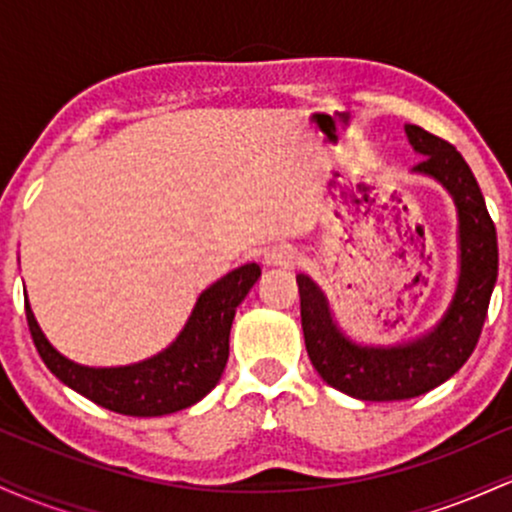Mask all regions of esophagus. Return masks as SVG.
Instances as JSON below:
<instances>
[{
  "label": "esophagus",
  "mask_w": 512,
  "mask_h": 512,
  "mask_svg": "<svg viewBox=\"0 0 512 512\" xmlns=\"http://www.w3.org/2000/svg\"><path fill=\"white\" fill-rule=\"evenodd\" d=\"M296 260H298L296 250L289 248V245H281V248H274L272 252H267L264 264L272 269H291L293 264H296Z\"/></svg>",
  "instance_id": "1"
}]
</instances>
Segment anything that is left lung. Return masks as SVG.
I'll list each match as a JSON object with an SVG mask.
<instances>
[{"label": "left lung", "instance_id": "obj_1", "mask_svg": "<svg viewBox=\"0 0 512 512\" xmlns=\"http://www.w3.org/2000/svg\"><path fill=\"white\" fill-rule=\"evenodd\" d=\"M404 132L411 149L424 156L411 173L440 182L457 209L460 272L443 317L409 342L358 344L337 325L320 286L308 274L296 276L310 361L327 385L363 402L419 397L450 380L479 342L498 279L496 226L460 151L416 125H404Z\"/></svg>", "mask_w": 512, "mask_h": 512}]
</instances>
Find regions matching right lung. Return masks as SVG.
Segmentation results:
<instances>
[{
  "mask_svg": "<svg viewBox=\"0 0 512 512\" xmlns=\"http://www.w3.org/2000/svg\"><path fill=\"white\" fill-rule=\"evenodd\" d=\"M260 274V264L255 262L228 272L199 293L173 344L129 366L93 368L62 356L40 330L26 298L28 330L45 366L64 385L91 402L125 416L173 414L207 397L221 380L236 308L245 301Z\"/></svg>",
  "mask_w": 512,
  "mask_h": 512,
  "instance_id": "1",
  "label": "right lung"
}]
</instances>
